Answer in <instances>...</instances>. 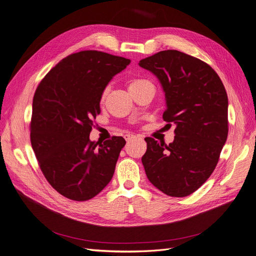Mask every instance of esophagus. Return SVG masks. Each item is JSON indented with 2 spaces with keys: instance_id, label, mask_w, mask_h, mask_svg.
<instances>
[{
  "instance_id": "esophagus-1",
  "label": "esophagus",
  "mask_w": 256,
  "mask_h": 256,
  "mask_svg": "<svg viewBox=\"0 0 256 256\" xmlns=\"http://www.w3.org/2000/svg\"><path fill=\"white\" fill-rule=\"evenodd\" d=\"M124 138H125V140H126L127 142H129V140H131L132 138H136V136L134 134H125V136H124Z\"/></svg>"
}]
</instances>
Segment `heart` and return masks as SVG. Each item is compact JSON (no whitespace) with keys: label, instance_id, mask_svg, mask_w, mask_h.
Wrapping results in <instances>:
<instances>
[{"label":"heart","instance_id":"b5f03b06","mask_svg":"<svg viewBox=\"0 0 256 256\" xmlns=\"http://www.w3.org/2000/svg\"><path fill=\"white\" fill-rule=\"evenodd\" d=\"M145 82H147V80H130V83H129V89L134 88V87H136V86H138L142 83H145ZM104 96H105V94H104Z\"/></svg>","mask_w":256,"mask_h":256}]
</instances>
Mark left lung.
<instances>
[{"instance_id":"left-lung-1","label":"left lung","mask_w":256,"mask_h":256,"mask_svg":"<svg viewBox=\"0 0 256 256\" xmlns=\"http://www.w3.org/2000/svg\"><path fill=\"white\" fill-rule=\"evenodd\" d=\"M138 65L158 78L166 100L162 118L176 126L169 145L145 138L146 176L169 196H190L212 174L227 140L226 89L208 64L178 50L160 51Z\"/></svg>"}]
</instances>
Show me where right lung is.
Masks as SVG:
<instances>
[{
	"label": "right lung",
	"mask_w": 256,
	"mask_h": 256,
	"mask_svg": "<svg viewBox=\"0 0 256 256\" xmlns=\"http://www.w3.org/2000/svg\"><path fill=\"white\" fill-rule=\"evenodd\" d=\"M129 64L122 56L80 51L58 62L36 90L32 146L48 182L69 200L94 198L114 176L126 140L98 142L89 134L105 88Z\"/></svg>",
	"instance_id": "1"
}]
</instances>
